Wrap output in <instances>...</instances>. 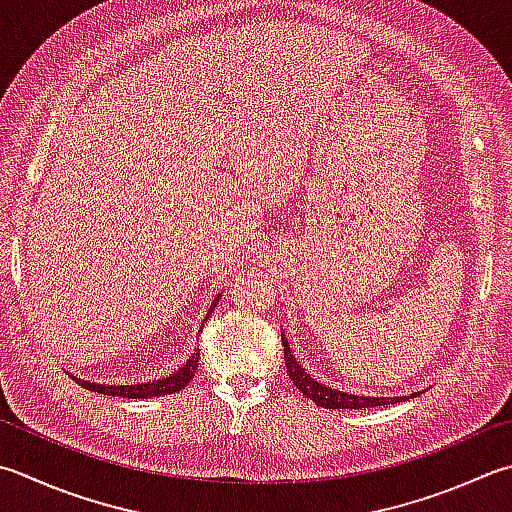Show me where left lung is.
Listing matches in <instances>:
<instances>
[{
  "label": "left lung",
  "mask_w": 512,
  "mask_h": 512,
  "mask_svg": "<svg viewBox=\"0 0 512 512\" xmlns=\"http://www.w3.org/2000/svg\"><path fill=\"white\" fill-rule=\"evenodd\" d=\"M282 346H284V362H286V373L290 377V382L299 388V393H304L308 399H313V402L322 408L359 410V408L406 402V399L419 395V393H413V395H402V397H370V395H353V393H344V390L330 388L326 384H319L315 377H310V373H306V368L297 362L293 353H290L288 339L284 333H282Z\"/></svg>",
  "instance_id": "obj_1"
}]
</instances>
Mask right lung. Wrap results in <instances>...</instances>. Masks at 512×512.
I'll list each match as a JSON object with an SVG mask.
<instances>
[{
  "instance_id": "add662e5",
  "label": "right lung",
  "mask_w": 512,
  "mask_h": 512,
  "mask_svg": "<svg viewBox=\"0 0 512 512\" xmlns=\"http://www.w3.org/2000/svg\"><path fill=\"white\" fill-rule=\"evenodd\" d=\"M219 297H222V293H219L213 304H210V310L206 319L213 315V308L217 306ZM204 319V322H206ZM197 364H199V348L195 350L193 355H190L182 368H177L175 373H170L166 377H159V379H153V382H139V384H126V386H115V384H95V382H88V379H79L77 375H70L75 379L77 384H82L84 388L93 390V393H102V395H110V397H128V399H150V397H162V395H173V393H179L184 386H188L190 379L195 377L197 373Z\"/></svg>"
}]
</instances>
